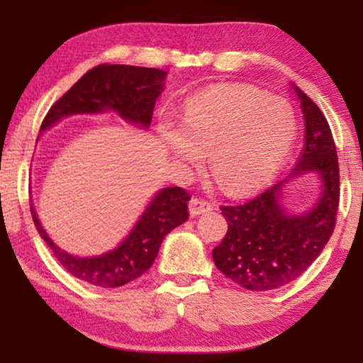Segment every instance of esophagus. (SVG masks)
<instances>
[{"instance_id":"esophagus-1","label":"esophagus","mask_w":363,"mask_h":363,"mask_svg":"<svg viewBox=\"0 0 363 363\" xmlns=\"http://www.w3.org/2000/svg\"><path fill=\"white\" fill-rule=\"evenodd\" d=\"M188 208H190L191 216H198V215H203V213L211 211L213 205L205 200H200V198H191L190 203H188Z\"/></svg>"}]
</instances>
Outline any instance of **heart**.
<instances>
[{"mask_svg":"<svg viewBox=\"0 0 363 363\" xmlns=\"http://www.w3.org/2000/svg\"><path fill=\"white\" fill-rule=\"evenodd\" d=\"M296 130L291 106L247 87H221L193 97L180 128L160 127L163 145L177 160L196 165L210 153L216 182L230 193L257 190L274 177Z\"/></svg>","mask_w":363,"mask_h":363,"instance_id":"1","label":"heart"}]
</instances>
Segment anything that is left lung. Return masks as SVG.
Instances as JSON below:
<instances>
[{
    "mask_svg": "<svg viewBox=\"0 0 363 363\" xmlns=\"http://www.w3.org/2000/svg\"><path fill=\"white\" fill-rule=\"evenodd\" d=\"M306 122L301 158L284 180L240 206H221L228 221L223 241L213 250L218 269L250 291H272L296 281L330 240L339 206V163L329 123L320 108L291 84ZM311 174L320 182L314 206L302 213L281 205L285 186Z\"/></svg>",
    "mask_w": 363,
    "mask_h": 363,
    "instance_id": "8db88e82",
    "label": "left lung"
}]
</instances>
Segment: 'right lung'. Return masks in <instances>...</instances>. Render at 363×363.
<instances>
[{
  "instance_id": "add662e5",
  "label": "right lung",
  "mask_w": 363,
  "mask_h": 363,
  "mask_svg": "<svg viewBox=\"0 0 363 363\" xmlns=\"http://www.w3.org/2000/svg\"><path fill=\"white\" fill-rule=\"evenodd\" d=\"M168 72L153 67L101 64L84 74L51 107L41 130L62 118L79 113L116 112L130 125L148 128L155 102L165 89ZM190 195L180 186L160 188L130 233L113 247L97 256H74L54 242L39 221L31 203V215L39 236L46 241L56 259L74 277L97 287H121L140 277L153 264L162 241L172 230L188 220Z\"/></svg>"
}]
</instances>
